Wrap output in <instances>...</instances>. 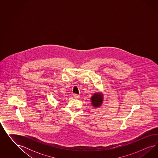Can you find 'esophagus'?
Segmentation results:
<instances>
[{
	"label": "esophagus",
	"instance_id": "esophagus-1",
	"mask_svg": "<svg viewBox=\"0 0 158 158\" xmlns=\"http://www.w3.org/2000/svg\"><path fill=\"white\" fill-rule=\"evenodd\" d=\"M73 97H74V98H76V99H78V98H79V96L77 95V94H74Z\"/></svg>",
	"mask_w": 158,
	"mask_h": 158
}]
</instances>
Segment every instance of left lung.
<instances>
[{
	"mask_svg": "<svg viewBox=\"0 0 158 158\" xmlns=\"http://www.w3.org/2000/svg\"><path fill=\"white\" fill-rule=\"evenodd\" d=\"M103 94L100 91L96 92L91 96V105L94 108H99L103 103Z\"/></svg>",
	"mask_w": 158,
	"mask_h": 158,
	"instance_id": "obj_1",
	"label": "left lung"
}]
</instances>
